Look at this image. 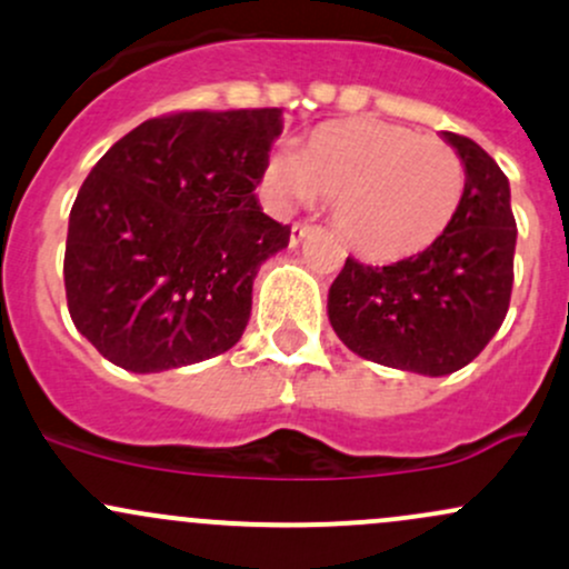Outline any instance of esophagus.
Returning a JSON list of instances; mask_svg holds the SVG:
<instances>
[{
	"mask_svg": "<svg viewBox=\"0 0 569 569\" xmlns=\"http://www.w3.org/2000/svg\"><path fill=\"white\" fill-rule=\"evenodd\" d=\"M313 232H316V227H310V223H295V227H291V246L297 248L305 237H310Z\"/></svg>",
	"mask_w": 569,
	"mask_h": 569,
	"instance_id": "esophagus-1",
	"label": "esophagus"
}]
</instances>
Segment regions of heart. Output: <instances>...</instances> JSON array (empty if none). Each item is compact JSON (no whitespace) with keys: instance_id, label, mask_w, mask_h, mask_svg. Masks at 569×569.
<instances>
[{"instance_id":"1","label":"heart","mask_w":569,"mask_h":569,"mask_svg":"<svg viewBox=\"0 0 569 569\" xmlns=\"http://www.w3.org/2000/svg\"><path fill=\"white\" fill-rule=\"evenodd\" d=\"M280 208L335 202V223L356 253L399 261L435 246L465 197V164L435 137L372 118L327 123L302 148L264 164Z\"/></svg>"}]
</instances>
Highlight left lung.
Wrapping results in <instances>:
<instances>
[{"mask_svg":"<svg viewBox=\"0 0 569 569\" xmlns=\"http://www.w3.org/2000/svg\"><path fill=\"white\" fill-rule=\"evenodd\" d=\"M465 164V197L446 234L386 267L348 256L329 289L332 329L361 359L448 376L489 346L513 291L510 183L470 137L442 132Z\"/></svg>","mask_w":569,"mask_h":569,"instance_id":"1","label":"left lung"}]
</instances>
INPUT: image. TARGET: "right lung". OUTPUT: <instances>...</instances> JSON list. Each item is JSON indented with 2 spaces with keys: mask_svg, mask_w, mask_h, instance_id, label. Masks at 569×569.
<instances>
[{
  "mask_svg": "<svg viewBox=\"0 0 569 569\" xmlns=\"http://www.w3.org/2000/svg\"><path fill=\"white\" fill-rule=\"evenodd\" d=\"M280 132L278 108L183 110L140 123L97 161L72 204L64 289L104 359L161 372L240 340L256 272L291 234L253 193Z\"/></svg>",
  "mask_w": 569,
  "mask_h": 569,
  "instance_id": "right-lung-1",
  "label": "right lung"
}]
</instances>
